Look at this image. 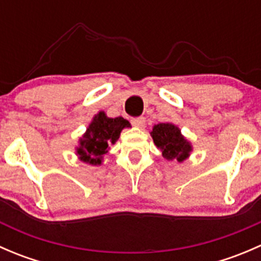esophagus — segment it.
Returning <instances> with one entry per match:
<instances>
[{
    "instance_id": "obj_1",
    "label": "esophagus",
    "mask_w": 261,
    "mask_h": 261,
    "mask_svg": "<svg viewBox=\"0 0 261 261\" xmlns=\"http://www.w3.org/2000/svg\"><path fill=\"white\" fill-rule=\"evenodd\" d=\"M131 123H133L135 127H144L145 126V118L144 117H135L131 120Z\"/></svg>"
}]
</instances>
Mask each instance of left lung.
Here are the masks:
<instances>
[{
    "label": "left lung",
    "instance_id": "1",
    "mask_svg": "<svg viewBox=\"0 0 261 261\" xmlns=\"http://www.w3.org/2000/svg\"><path fill=\"white\" fill-rule=\"evenodd\" d=\"M150 135L165 159L183 162L191 154V143L181 135L179 127L173 123H158L152 127Z\"/></svg>",
    "mask_w": 261,
    "mask_h": 261
}]
</instances>
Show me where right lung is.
Segmentation results:
<instances>
[{
  "label": "right lung",
  "instance_id": "add662e5",
  "mask_svg": "<svg viewBox=\"0 0 261 261\" xmlns=\"http://www.w3.org/2000/svg\"><path fill=\"white\" fill-rule=\"evenodd\" d=\"M130 122L123 117H107L103 111L98 112L80 139L77 155L82 162L92 165H101L103 155L109 152L110 144H115L121 131L130 127Z\"/></svg>",
  "mask_w": 261,
  "mask_h": 261
}]
</instances>
